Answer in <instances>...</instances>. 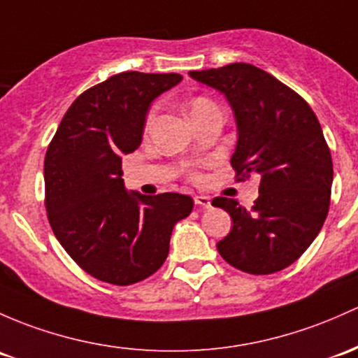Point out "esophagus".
<instances>
[{"label": "esophagus", "instance_id": "1", "mask_svg": "<svg viewBox=\"0 0 358 358\" xmlns=\"http://www.w3.org/2000/svg\"><path fill=\"white\" fill-rule=\"evenodd\" d=\"M194 202L197 208H210V199L208 195H195Z\"/></svg>", "mask_w": 358, "mask_h": 358}]
</instances>
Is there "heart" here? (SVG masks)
<instances>
[{"label": "heart", "instance_id": "b5f03b06", "mask_svg": "<svg viewBox=\"0 0 358 358\" xmlns=\"http://www.w3.org/2000/svg\"><path fill=\"white\" fill-rule=\"evenodd\" d=\"M209 101H206V99H195L194 101V104H192V108H195V106H201V104H208ZM154 116H156V108H152V110H150L149 113H148V118H145V125H150V123L154 122Z\"/></svg>", "mask_w": 358, "mask_h": 358}]
</instances>
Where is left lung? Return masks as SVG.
<instances>
[{
	"label": "left lung",
	"instance_id": "8db88e82",
	"mask_svg": "<svg viewBox=\"0 0 358 358\" xmlns=\"http://www.w3.org/2000/svg\"><path fill=\"white\" fill-rule=\"evenodd\" d=\"M190 77L220 90L231 106L236 178L261 180L252 209L227 197L213 201L233 221L217 242L221 257L250 274L288 268L314 242L329 210L333 161L317 116L295 90L248 63L190 71Z\"/></svg>",
	"mask_w": 358,
	"mask_h": 358
}]
</instances>
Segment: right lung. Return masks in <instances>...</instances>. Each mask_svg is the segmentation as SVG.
Instances as JSON below:
<instances>
[{
	"mask_svg": "<svg viewBox=\"0 0 358 358\" xmlns=\"http://www.w3.org/2000/svg\"><path fill=\"white\" fill-rule=\"evenodd\" d=\"M180 73L123 71L82 92L63 116L44 159L52 233L85 273L127 287L166 261L173 227L194 208L189 195L127 192L122 156L141 145L150 103Z\"/></svg>",
	"mask_w": 358,
	"mask_h": 358,
	"instance_id": "right-lung-1",
	"label": "right lung"
}]
</instances>
